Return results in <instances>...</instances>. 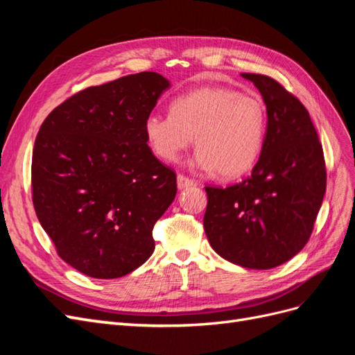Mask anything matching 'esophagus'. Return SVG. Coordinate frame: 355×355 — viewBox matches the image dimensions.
<instances>
[{"label":"esophagus","instance_id":"obj_1","mask_svg":"<svg viewBox=\"0 0 355 355\" xmlns=\"http://www.w3.org/2000/svg\"><path fill=\"white\" fill-rule=\"evenodd\" d=\"M194 185V180L184 176V175H178V188L179 189H185V188H189Z\"/></svg>","mask_w":355,"mask_h":355}]
</instances>
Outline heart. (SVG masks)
Here are the masks:
<instances>
[{"label":"heart","mask_w":355,"mask_h":355,"mask_svg":"<svg viewBox=\"0 0 355 355\" xmlns=\"http://www.w3.org/2000/svg\"><path fill=\"white\" fill-rule=\"evenodd\" d=\"M145 137L153 153L173 163L196 137L192 164L235 179L250 171L262 154L266 111L261 99L228 87H201L170 103V114H151Z\"/></svg>","instance_id":"1"}]
</instances>
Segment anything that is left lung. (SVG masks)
Wrapping results in <instances>:
<instances>
[{
  "label": "left lung",
  "mask_w": 355,
  "mask_h": 355,
  "mask_svg": "<svg viewBox=\"0 0 355 355\" xmlns=\"http://www.w3.org/2000/svg\"><path fill=\"white\" fill-rule=\"evenodd\" d=\"M266 105L262 154L252 176L228 188L207 187L204 231L223 259L271 270L304 249L326 192L323 148L305 106L275 80L241 73Z\"/></svg>",
  "instance_id": "8db88e82"
}]
</instances>
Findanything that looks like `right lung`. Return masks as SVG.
I'll use <instances>...</instances> for the list:
<instances>
[{
  "label": "right lung",
  "instance_id": "obj_1",
  "mask_svg": "<svg viewBox=\"0 0 355 355\" xmlns=\"http://www.w3.org/2000/svg\"><path fill=\"white\" fill-rule=\"evenodd\" d=\"M170 81L139 72L85 89L53 110L32 154V201L59 256L93 278H118L155 249L176 197L175 171L146 145L145 120Z\"/></svg>",
  "mask_w": 355,
  "mask_h": 355
}]
</instances>
